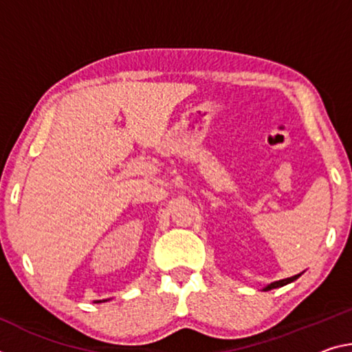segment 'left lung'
<instances>
[{"mask_svg":"<svg viewBox=\"0 0 352 352\" xmlns=\"http://www.w3.org/2000/svg\"><path fill=\"white\" fill-rule=\"evenodd\" d=\"M300 274H302V272H300ZM300 274H296V276L288 277V278H282V280H276V282H272V283H270V285H266V287L263 288V292H270V289H272V288H278V287L288 285V283H292V282L296 280L298 277H300Z\"/></svg>","mask_w":352,"mask_h":352,"instance_id":"8db88e82","label":"left lung"}]
</instances>
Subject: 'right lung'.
Segmentation results:
<instances>
[{"instance_id": "right-lung-1", "label": "right lung", "mask_w": 352, "mask_h": 352, "mask_svg": "<svg viewBox=\"0 0 352 352\" xmlns=\"http://www.w3.org/2000/svg\"><path fill=\"white\" fill-rule=\"evenodd\" d=\"M106 300H109V299H103V300H96V302H106Z\"/></svg>"}]
</instances>
